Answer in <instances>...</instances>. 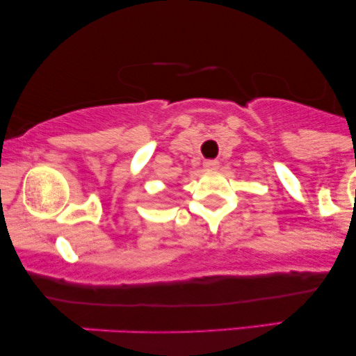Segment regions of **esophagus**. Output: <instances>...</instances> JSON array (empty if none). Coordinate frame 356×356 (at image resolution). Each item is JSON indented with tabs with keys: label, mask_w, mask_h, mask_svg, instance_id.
<instances>
[{
	"label": "esophagus",
	"mask_w": 356,
	"mask_h": 356,
	"mask_svg": "<svg viewBox=\"0 0 356 356\" xmlns=\"http://www.w3.org/2000/svg\"><path fill=\"white\" fill-rule=\"evenodd\" d=\"M219 167V161L218 159H207V161H204V169L207 170H216Z\"/></svg>",
	"instance_id": "1"
}]
</instances>
